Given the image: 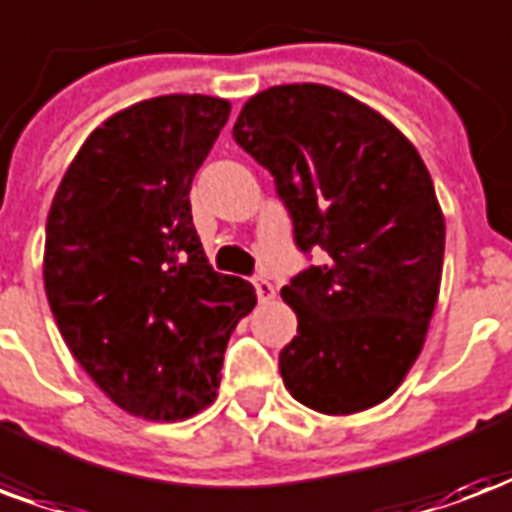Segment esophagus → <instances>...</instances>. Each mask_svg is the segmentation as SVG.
Segmentation results:
<instances>
[{
  "mask_svg": "<svg viewBox=\"0 0 512 512\" xmlns=\"http://www.w3.org/2000/svg\"><path fill=\"white\" fill-rule=\"evenodd\" d=\"M252 284H255L257 300H260V303H271V300L276 298V290H273V284L268 282V279H263V276H257Z\"/></svg>",
  "mask_w": 512,
  "mask_h": 512,
  "instance_id": "esophagus-1",
  "label": "esophagus"
}]
</instances>
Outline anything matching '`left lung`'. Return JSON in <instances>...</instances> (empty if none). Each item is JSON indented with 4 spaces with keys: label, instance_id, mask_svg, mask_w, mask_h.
<instances>
[{
    "label": "left lung",
    "instance_id": "1",
    "mask_svg": "<svg viewBox=\"0 0 512 512\" xmlns=\"http://www.w3.org/2000/svg\"><path fill=\"white\" fill-rule=\"evenodd\" d=\"M233 139L273 174L303 252L287 287L298 335L279 354L306 408L349 416L384 403L421 354L443 276L446 220L403 131L330 85H273L244 104Z\"/></svg>",
    "mask_w": 512,
    "mask_h": 512
}]
</instances>
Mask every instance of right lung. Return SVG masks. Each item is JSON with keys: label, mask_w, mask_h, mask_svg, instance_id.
I'll return each mask as SVG.
<instances>
[{"label": "right lung", "mask_w": 512, "mask_h": 512, "mask_svg": "<svg viewBox=\"0 0 512 512\" xmlns=\"http://www.w3.org/2000/svg\"><path fill=\"white\" fill-rule=\"evenodd\" d=\"M230 101L171 93L107 117L69 163L42 279L74 360L123 411L182 421L214 403L222 354L255 287L214 273L190 185Z\"/></svg>", "instance_id": "right-lung-1"}]
</instances>
